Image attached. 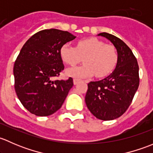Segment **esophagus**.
<instances>
[{"mask_svg": "<svg viewBox=\"0 0 153 153\" xmlns=\"http://www.w3.org/2000/svg\"><path fill=\"white\" fill-rule=\"evenodd\" d=\"M79 81H80V80L76 79V78H75V79L73 80V83H74V84H75V85H76V84H78V83L79 82Z\"/></svg>", "mask_w": 153, "mask_h": 153, "instance_id": "esophagus-1", "label": "esophagus"}]
</instances>
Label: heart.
Masks as SVG:
<instances>
[{
  "label": "heart",
  "mask_w": 153,
  "mask_h": 153,
  "mask_svg": "<svg viewBox=\"0 0 153 153\" xmlns=\"http://www.w3.org/2000/svg\"><path fill=\"white\" fill-rule=\"evenodd\" d=\"M60 55L65 64L75 66L83 58L84 64L67 70L68 76L76 78L109 75L116 67L118 54L113 45L105 44L95 38H84L77 42L76 47L65 44L60 49Z\"/></svg>",
  "instance_id": "obj_1"
}]
</instances>
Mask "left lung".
I'll use <instances>...</instances> for the list:
<instances>
[{
	"label": "left lung",
	"mask_w": 153,
	"mask_h": 153,
	"mask_svg": "<svg viewBox=\"0 0 153 153\" xmlns=\"http://www.w3.org/2000/svg\"><path fill=\"white\" fill-rule=\"evenodd\" d=\"M98 35L113 44L118 52V61L109 76L88 84L85 102L94 116L110 121L121 116L131 104L139 86V67L132 50L122 40L106 32Z\"/></svg>",
	"instance_id": "obj_1"
}]
</instances>
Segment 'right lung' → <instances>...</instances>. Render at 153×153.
Returning <instances> with one entry per match:
<instances>
[{"mask_svg": "<svg viewBox=\"0 0 153 153\" xmlns=\"http://www.w3.org/2000/svg\"><path fill=\"white\" fill-rule=\"evenodd\" d=\"M75 38L67 31L44 29L23 46L14 64L15 89L21 104L32 114L48 116L64 104L73 80L54 78L64 69L60 49Z\"/></svg>", "mask_w": 153, "mask_h": 153, "instance_id": "obj_1", "label": "right lung"}]
</instances>
